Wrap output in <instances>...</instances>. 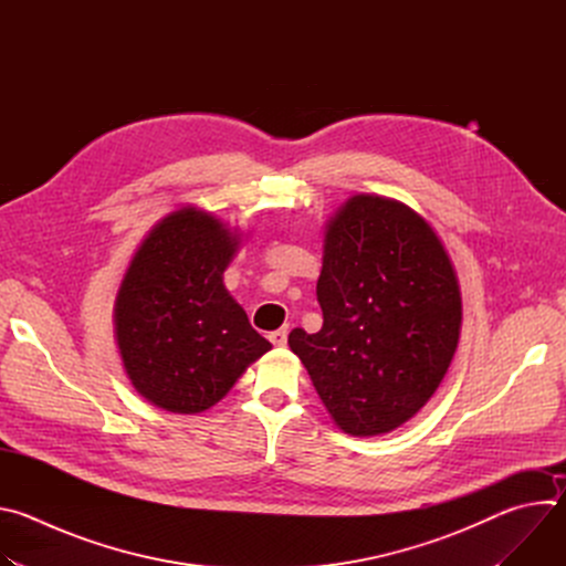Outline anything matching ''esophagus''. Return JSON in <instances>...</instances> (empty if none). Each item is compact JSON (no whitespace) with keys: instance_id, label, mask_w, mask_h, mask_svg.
Here are the masks:
<instances>
[{"instance_id":"1","label":"esophagus","mask_w":566,"mask_h":566,"mask_svg":"<svg viewBox=\"0 0 566 566\" xmlns=\"http://www.w3.org/2000/svg\"><path fill=\"white\" fill-rule=\"evenodd\" d=\"M269 338H271V343H273L275 347H284L286 340H289V329L282 327V329H277V332H271Z\"/></svg>"}]
</instances>
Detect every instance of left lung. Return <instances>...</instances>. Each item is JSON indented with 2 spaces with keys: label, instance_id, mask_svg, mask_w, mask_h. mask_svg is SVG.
<instances>
[{
  "label": "left lung",
  "instance_id": "8db88e82",
  "mask_svg": "<svg viewBox=\"0 0 566 566\" xmlns=\"http://www.w3.org/2000/svg\"><path fill=\"white\" fill-rule=\"evenodd\" d=\"M322 329L291 352L336 426L376 437L410 421L443 380L461 293L432 226L406 203L356 195L327 223L317 280Z\"/></svg>",
  "mask_w": 566,
  "mask_h": 566
}]
</instances>
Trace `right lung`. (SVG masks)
I'll return each instance as SVG.
<instances>
[{"mask_svg":"<svg viewBox=\"0 0 566 566\" xmlns=\"http://www.w3.org/2000/svg\"><path fill=\"white\" fill-rule=\"evenodd\" d=\"M239 247L210 212L181 208L140 241L114 308L125 371L156 408L197 415L271 349L223 286Z\"/></svg>","mask_w":566,"mask_h":566,"instance_id":"right-lung-1","label":"right lung"}]
</instances>
